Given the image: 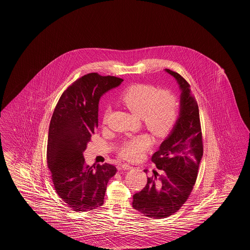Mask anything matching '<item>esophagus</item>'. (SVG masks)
I'll use <instances>...</instances> for the list:
<instances>
[{"label":"esophagus","mask_w":250,"mask_h":250,"mask_svg":"<svg viewBox=\"0 0 250 250\" xmlns=\"http://www.w3.org/2000/svg\"><path fill=\"white\" fill-rule=\"evenodd\" d=\"M121 167L123 169H132L134 167L129 165L127 163H123V164H122Z\"/></svg>","instance_id":"obj_1"}]
</instances>
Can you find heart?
Listing matches in <instances>:
<instances>
[{
  "label": "heart",
  "instance_id": "1",
  "mask_svg": "<svg viewBox=\"0 0 250 250\" xmlns=\"http://www.w3.org/2000/svg\"><path fill=\"white\" fill-rule=\"evenodd\" d=\"M122 103L134 114L142 117L145 125L158 137H165L174 126L178 117L179 102L169 91H160L153 85L136 84L121 94ZM109 113L107 108L104 120ZM152 145L147 135L135 136L124 142L120 155L124 159L137 160Z\"/></svg>",
  "mask_w": 250,
  "mask_h": 250
}]
</instances>
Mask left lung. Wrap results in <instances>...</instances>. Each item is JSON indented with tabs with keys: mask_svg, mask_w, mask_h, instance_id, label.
Here are the masks:
<instances>
[{
	"mask_svg": "<svg viewBox=\"0 0 250 250\" xmlns=\"http://www.w3.org/2000/svg\"><path fill=\"white\" fill-rule=\"evenodd\" d=\"M181 90L180 114L170 134L153 154L151 160L161 170H153L144 189L133 196V207L146 216L161 219L180 210L196 182L204 145L196 100L189 84L168 68ZM147 172V169H145Z\"/></svg>",
	"mask_w": 250,
	"mask_h": 250,
	"instance_id": "obj_1",
	"label": "left lung"
}]
</instances>
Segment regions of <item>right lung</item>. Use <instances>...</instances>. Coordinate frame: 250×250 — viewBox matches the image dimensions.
I'll return each instance as SVG.
<instances>
[{
    "mask_svg": "<svg viewBox=\"0 0 250 250\" xmlns=\"http://www.w3.org/2000/svg\"><path fill=\"white\" fill-rule=\"evenodd\" d=\"M124 80L89 73L78 79L62 93L49 125L46 160L54 187L76 212L91 211L104 205L109 180L116 167L104 163L85 164V151L98 127L99 101Z\"/></svg>",
    "mask_w": 250,
    "mask_h": 250,
    "instance_id": "1",
    "label": "right lung"
}]
</instances>
